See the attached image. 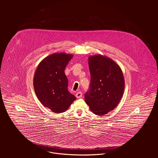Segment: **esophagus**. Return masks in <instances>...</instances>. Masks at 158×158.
I'll use <instances>...</instances> for the list:
<instances>
[{
  "instance_id": "obj_1",
  "label": "esophagus",
  "mask_w": 158,
  "mask_h": 158,
  "mask_svg": "<svg viewBox=\"0 0 158 158\" xmlns=\"http://www.w3.org/2000/svg\"><path fill=\"white\" fill-rule=\"evenodd\" d=\"M75 96H76V97H77V98H81V97H82V92H77L76 94H75Z\"/></svg>"
}]
</instances>
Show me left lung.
Listing matches in <instances>:
<instances>
[{"label":"left lung","instance_id":"left-lung-1","mask_svg":"<svg viewBox=\"0 0 158 158\" xmlns=\"http://www.w3.org/2000/svg\"><path fill=\"white\" fill-rule=\"evenodd\" d=\"M90 89L85 95L90 111L102 115L113 111L122 98L125 80L121 68L112 59L102 55L88 58Z\"/></svg>","mask_w":158,"mask_h":158}]
</instances>
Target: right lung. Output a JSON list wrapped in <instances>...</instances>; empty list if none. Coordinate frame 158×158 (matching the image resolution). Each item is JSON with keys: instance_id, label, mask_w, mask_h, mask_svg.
Returning <instances> with one entry per match:
<instances>
[{"instance_id": "right-lung-1", "label": "right lung", "mask_w": 158, "mask_h": 158, "mask_svg": "<svg viewBox=\"0 0 158 158\" xmlns=\"http://www.w3.org/2000/svg\"><path fill=\"white\" fill-rule=\"evenodd\" d=\"M73 55L55 53L44 58L36 68L33 77L35 94L40 102L52 112L68 110L76 97L68 91L64 69Z\"/></svg>"}]
</instances>
